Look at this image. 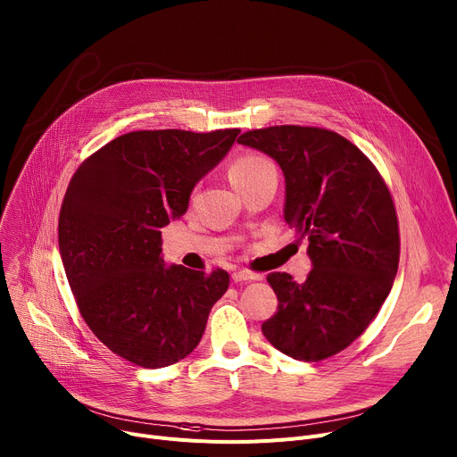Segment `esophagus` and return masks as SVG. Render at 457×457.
<instances>
[{
  "label": "esophagus",
  "instance_id": "esophagus-1",
  "mask_svg": "<svg viewBox=\"0 0 457 457\" xmlns=\"http://www.w3.org/2000/svg\"><path fill=\"white\" fill-rule=\"evenodd\" d=\"M260 278H262V275L251 273V271H234L232 273L234 282H251V280H260Z\"/></svg>",
  "mask_w": 457,
  "mask_h": 457
}]
</instances>
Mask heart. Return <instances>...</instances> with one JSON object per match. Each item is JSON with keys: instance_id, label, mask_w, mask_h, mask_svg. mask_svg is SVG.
I'll return each instance as SVG.
<instances>
[{"instance_id": "obj_1", "label": "heart", "mask_w": 457, "mask_h": 457, "mask_svg": "<svg viewBox=\"0 0 457 457\" xmlns=\"http://www.w3.org/2000/svg\"><path fill=\"white\" fill-rule=\"evenodd\" d=\"M271 168H273V164L265 156L249 153V154H241L234 160L228 168V177H230L232 184L236 186V190H239V187L247 186L249 182L258 179L263 171L271 170Z\"/></svg>"}]
</instances>
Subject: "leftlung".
Masks as SVG:
<instances>
[{
  "instance_id": "obj_1",
  "label": "left lung",
  "mask_w": 457,
  "mask_h": 457,
  "mask_svg": "<svg viewBox=\"0 0 457 457\" xmlns=\"http://www.w3.org/2000/svg\"><path fill=\"white\" fill-rule=\"evenodd\" d=\"M237 144L282 168L284 220L308 239L313 265L304 282L267 275L278 308L262 332L293 360L330 358L365 332L391 291L400 256L391 194L370 160L334 130L277 125Z\"/></svg>"
}]
</instances>
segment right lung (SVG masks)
I'll return each mask as SVG.
<instances>
[{
    "mask_svg": "<svg viewBox=\"0 0 457 457\" xmlns=\"http://www.w3.org/2000/svg\"><path fill=\"white\" fill-rule=\"evenodd\" d=\"M239 129L134 130L75 171L59 216L68 284L96 337L127 361L160 369L199 345L228 273L166 267L162 232L187 210Z\"/></svg>",
    "mask_w": 457,
    "mask_h": 457,
    "instance_id": "obj_1",
    "label": "right lung"
}]
</instances>
